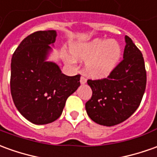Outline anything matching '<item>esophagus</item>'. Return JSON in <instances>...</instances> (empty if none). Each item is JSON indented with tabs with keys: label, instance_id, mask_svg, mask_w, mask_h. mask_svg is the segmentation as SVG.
<instances>
[{
	"label": "esophagus",
	"instance_id": "1",
	"mask_svg": "<svg viewBox=\"0 0 157 157\" xmlns=\"http://www.w3.org/2000/svg\"><path fill=\"white\" fill-rule=\"evenodd\" d=\"M80 82H81V83H82V84H85V83L86 82V79L85 78V77H84L83 75H82V77H81V80H80Z\"/></svg>",
	"mask_w": 157,
	"mask_h": 157
}]
</instances>
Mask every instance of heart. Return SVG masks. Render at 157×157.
<instances>
[{"instance_id":"obj_1","label":"heart","mask_w":157,"mask_h":157,"mask_svg":"<svg viewBox=\"0 0 157 157\" xmlns=\"http://www.w3.org/2000/svg\"><path fill=\"white\" fill-rule=\"evenodd\" d=\"M71 52L75 59L87 60L86 70L89 75L102 77L109 75L120 59V45L113 40L95 39L74 45ZM74 62L73 59H71Z\"/></svg>"}]
</instances>
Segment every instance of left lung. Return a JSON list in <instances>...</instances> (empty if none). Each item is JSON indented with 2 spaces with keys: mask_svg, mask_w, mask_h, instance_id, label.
<instances>
[{
  "mask_svg": "<svg viewBox=\"0 0 157 157\" xmlns=\"http://www.w3.org/2000/svg\"><path fill=\"white\" fill-rule=\"evenodd\" d=\"M123 59L106 78L87 80L93 95L86 103L89 117L98 124L111 127L126 121L140 106L146 86L143 54L128 36Z\"/></svg>",
  "mask_w": 157,
  "mask_h": 157,
  "instance_id": "8db88e82",
  "label": "left lung"
}]
</instances>
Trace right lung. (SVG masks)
Listing matches in <instances>:
<instances>
[{
  "label": "right lung",
  "instance_id": "1",
  "mask_svg": "<svg viewBox=\"0 0 157 157\" xmlns=\"http://www.w3.org/2000/svg\"><path fill=\"white\" fill-rule=\"evenodd\" d=\"M56 36L55 30L32 33L22 40L12 58V98L20 114L34 124L57 120L68 97L80 86L81 75H65L55 63L46 61Z\"/></svg>",
  "mask_w": 157,
  "mask_h": 157
}]
</instances>
